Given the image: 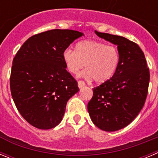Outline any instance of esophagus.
Here are the masks:
<instances>
[{"mask_svg": "<svg viewBox=\"0 0 158 158\" xmlns=\"http://www.w3.org/2000/svg\"><path fill=\"white\" fill-rule=\"evenodd\" d=\"M85 86V82L82 81H78V88H79V89H82V88H84Z\"/></svg>", "mask_w": 158, "mask_h": 158, "instance_id": "34e87169", "label": "esophagus"}]
</instances>
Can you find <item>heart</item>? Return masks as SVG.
<instances>
[{
  "mask_svg": "<svg viewBox=\"0 0 158 158\" xmlns=\"http://www.w3.org/2000/svg\"><path fill=\"white\" fill-rule=\"evenodd\" d=\"M63 59L68 71L77 74L81 69H87L81 73L86 80L95 79L102 84L109 81L115 73L120 61L118 48L97 40H82L76 44L75 50L65 49Z\"/></svg>",
  "mask_w": 158,
  "mask_h": 158,
  "instance_id": "1",
  "label": "heart"
}]
</instances>
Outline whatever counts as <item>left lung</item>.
<instances>
[{
  "label": "left lung",
  "instance_id": "8db88e82",
  "mask_svg": "<svg viewBox=\"0 0 158 158\" xmlns=\"http://www.w3.org/2000/svg\"><path fill=\"white\" fill-rule=\"evenodd\" d=\"M95 33L118 46L120 61L112 78L93 89L88 110L95 126L106 131H115L128 125L143 107L150 71L138 44L121 36L96 30Z\"/></svg>",
  "mask_w": 158,
  "mask_h": 158
}]
</instances>
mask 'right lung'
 <instances>
[{
    "label": "right lung",
    "mask_w": 158,
    "mask_h": 158,
    "mask_svg": "<svg viewBox=\"0 0 158 158\" xmlns=\"http://www.w3.org/2000/svg\"><path fill=\"white\" fill-rule=\"evenodd\" d=\"M83 35L72 30L43 32L26 40L13 59L11 96L23 118L35 128L57 126L67 101L79 91L66 69L63 52Z\"/></svg>",
    "instance_id": "add662e5"
}]
</instances>
